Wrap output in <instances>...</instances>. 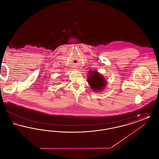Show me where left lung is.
<instances>
[{
  "label": "left lung",
  "mask_w": 159,
  "mask_h": 159,
  "mask_svg": "<svg viewBox=\"0 0 159 159\" xmlns=\"http://www.w3.org/2000/svg\"><path fill=\"white\" fill-rule=\"evenodd\" d=\"M88 82L91 89L93 92H98L104 90L107 85L106 78L97 71H89Z\"/></svg>",
  "instance_id": "left-lung-1"
}]
</instances>
